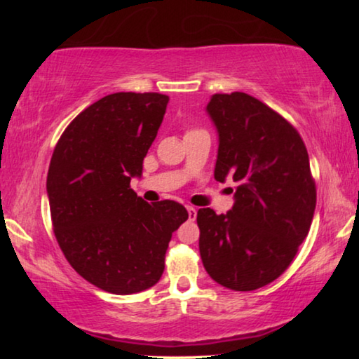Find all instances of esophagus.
Here are the masks:
<instances>
[{
    "instance_id": "obj_1",
    "label": "esophagus",
    "mask_w": 359,
    "mask_h": 359,
    "mask_svg": "<svg viewBox=\"0 0 359 359\" xmlns=\"http://www.w3.org/2000/svg\"><path fill=\"white\" fill-rule=\"evenodd\" d=\"M186 210H188V217H189V220H194L196 215H198V209L193 208V205H188V208H186Z\"/></svg>"
}]
</instances>
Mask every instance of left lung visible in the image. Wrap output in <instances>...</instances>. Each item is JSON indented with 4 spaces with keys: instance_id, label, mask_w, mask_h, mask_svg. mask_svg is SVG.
<instances>
[{
    "instance_id": "obj_1",
    "label": "left lung",
    "mask_w": 359,
    "mask_h": 359,
    "mask_svg": "<svg viewBox=\"0 0 359 359\" xmlns=\"http://www.w3.org/2000/svg\"><path fill=\"white\" fill-rule=\"evenodd\" d=\"M208 114L219 134L214 178L235 183L233 208L198 210L199 253L220 286L255 291L286 271L307 237L316 181L299 132L247 93L214 95Z\"/></svg>"
}]
</instances>
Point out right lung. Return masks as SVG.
I'll list each match as a JSON object with an SVG mask.
<instances>
[{"mask_svg":"<svg viewBox=\"0 0 359 359\" xmlns=\"http://www.w3.org/2000/svg\"><path fill=\"white\" fill-rule=\"evenodd\" d=\"M170 97L114 93L93 102L63 132L47 173L53 233L67 262L111 294L160 281L171 233L188 219L180 203L149 204L130 188Z\"/></svg>","mask_w":359,"mask_h":359,"instance_id":"1","label":"right lung"}]
</instances>
